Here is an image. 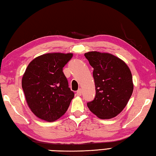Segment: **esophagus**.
I'll return each mask as SVG.
<instances>
[{
	"label": "esophagus",
	"instance_id": "34e87169",
	"mask_svg": "<svg viewBox=\"0 0 156 156\" xmlns=\"http://www.w3.org/2000/svg\"><path fill=\"white\" fill-rule=\"evenodd\" d=\"M81 93H82V90H81V88H80L77 91H76V94H77V96H81Z\"/></svg>",
	"mask_w": 156,
	"mask_h": 156
}]
</instances>
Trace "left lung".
<instances>
[{
    "mask_svg": "<svg viewBox=\"0 0 156 156\" xmlns=\"http://www.w3.org/2000/svg\"><path fill=\"white\" fill-rule=\"evenodd\" d=\"M94 68L96 95L87 103L92 113L101 119L116 116L127 105L132 96L133 84L127 65L119 57L97 51L84 54Z\"/></svg>",
    "mask_w": 156,
    "mask_h": 156,
    "instance_id": "obj_1",
    "label": "left lung"
}]
</instances>
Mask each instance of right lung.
I'll list each match as a JSON object with an SVG mask.
<instances>
[{
	"label": "right lung",
	"mask_w": 156,
	"mask_h": 156,
	"mask_svg": "<svg viewBox=\"0 0 156 156\" xmlns=\"http://www.w3.org/2000/svg\"><path fill=\"white\" fill-rule=\"evenodd\" d=\"M73 53H51L35 57L22 79L24 96L33 113L52 122L64 115L75 94L68 88L63 68Z\"/></svg>",
	"instance_id": "add662e5"
}]
</instances>
